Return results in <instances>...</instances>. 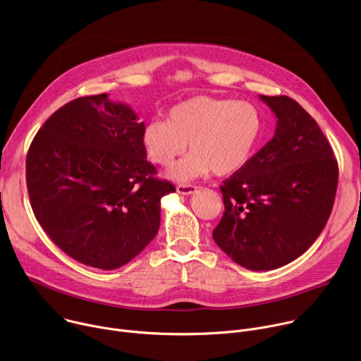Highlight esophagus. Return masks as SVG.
Returning <instances> with one entry per match:
<instances>
[{
	"instance_id": "esophagus-1",
	"label": "esophagus",
	"mask_w": 361,
	"mask_h": 361,
	"mask_svg": "<svg viewBox=\"0 0 361 361\" xmlns=\"http://www.w3.org/2000/svg\"><path fill=\"white\" fill-rule=\"evenodd\" d=\"M195 191H197V185H194V184H180V185H177V192L183 194V195H190Z\"/></svg>"
}]
</instances>
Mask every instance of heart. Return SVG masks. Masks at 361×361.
Masks as SVG:
<instances>
[{"instance_id":"obj_1","label":"heart","mask_w":361,"mask_h":361,"mask_svg":"<svg viewBox=\"0 0 361 361\" xmlns=\"http://www.w3.org/2000/svg\"><path fill=\"white\" fill-rule=\"evenodd\" d=\"M260 111L247 101L197 95L167 113V121L152 120L142 130L148 159L170 167L187 148L188 156L171 169L177 181L207 174L227 176L251 157L262 134Z\"/></svg>"}]
</instances>
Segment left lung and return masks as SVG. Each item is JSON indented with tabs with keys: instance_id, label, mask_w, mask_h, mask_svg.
I'll list each match as a JSON object with an SVG mask.
<instances>
[{
	"instance_id": "left-lung-1",
	"label": "left lung",
	"mask_w": 361,
	"mask_h": 361,
	"mask_svg": "<svg viewBox=\"0 0 361 361\" xmlns=\"http://www.w3.org/2000/svg\"><path fill=\"white\" fill-rule=\"evenodd\" d=\"M277 117L274 137L231 177L217 245L254 270L283 267L305 252L331 214L338 164L316 120L287 95H260Z\"/></svg>"
}]
</instances>
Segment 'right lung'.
I'll return each mask as SVG.
<instances>
[{
    "label": "right lung",
    "instance_id": "add662e5",
    "mask_svg": "<svg viewBox=\"0 0 361 361\" xmlns=\"http://www.w3.org/2000/svg\"><path fill=\"white\" fill-rule=\"evenodd\" d=\"M144 127L128 106L97 94L67 102L31 141L25 174L34 216L85 266L118 269L159 231L160 200L176 187L147 161Z\"/></svg>",
    "mask_w": 361,
    "mask_h": 361
}]
</instances>
